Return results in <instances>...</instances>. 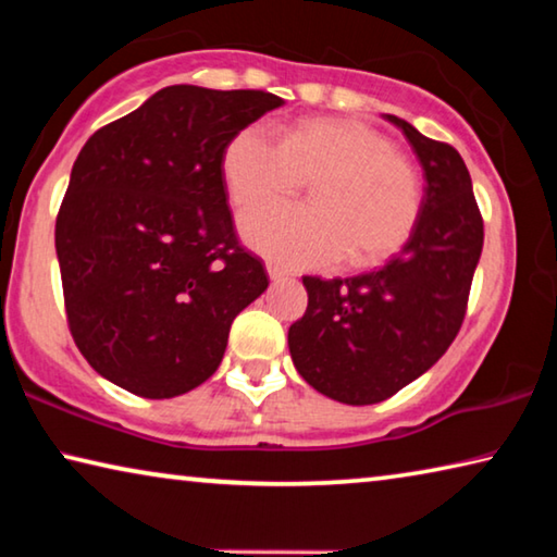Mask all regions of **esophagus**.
Returning a JSON list of instances; mask_svg holds the SVG:
<instances>
[{"label":"esophagus","mask_w":557,"mask_h":557,"mask_svg":"<svg viewBox=\"0 0 557 557\" xmlns=\"http://www.w3.org/2000/svg\"><path fill=\"white\" fill-rule=\"evenodd\" d=\"M268 275H270V280H285L287 270L275 265V262H268Z\"/></svg>","instance_id":"1"}]
</instances>
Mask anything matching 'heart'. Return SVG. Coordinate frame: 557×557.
I'll return each mask as SVG.
<instances>
[{"mask_svg": "<svg viewBox=\"0 0 557 557\" xmlns=\"http://www.w3.org/2000/svg\"><path fill=\"white\" fill-rule=\"evenodd\" d=\"M221 172L240 211L313 184L312 207L248 213L243 238L285 265L326 268L344 260L371 268L393 258L420 221V176L379 129L346 117H312L282 132L262 125L228 139Z\"/></svg>", "mask_w": 557, "mask_h": 557, "instance_id": "b5f03b06", "label": "heart"}]
</instances>
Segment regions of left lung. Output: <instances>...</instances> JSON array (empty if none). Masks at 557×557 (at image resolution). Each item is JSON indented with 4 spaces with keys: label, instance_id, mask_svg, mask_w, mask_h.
I'll list each match as a JSON object with an SVG mask.
<instances>
[{
    "label": "left lung",
    "instance_id": "1",
    "mask_svg": "<svg viewBox=\"0 0 557 557\" xmlns=\"http://www.w3.org/2000/svg\"><path fill=\"white\" fill-rule=\"evenodd\" d=\"M388 120L408 137L425 172L414 233L379 270L346 280L301 277L307 312L287 334L301 379L346 405L391 398L437 363L465 322L484 245L465 159L410 122Z\"/></svg>",
    "mask_w": 557,
    "mask_h": 557
}]
</instances>
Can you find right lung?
I'll list each match as a JSON object with an SVG mask.
<instances>
[{
	"instance_id": "add662e5",
	"label": "right lung",
	"mask_w": 557,
	"mask_h": 557,
	"mask_svg": "<svg viewBox=\"0 0 557 557\" xmlns=\"http://www.w3.org/2000/svg\"><path fill=\"white\" fill-rule=\"evenodd\" d=\"M282 102L169 86L83 145L55 256L73 342L120 388L162 400L209 381L233 319L268 289L235 233L221 157Z\"/></svg>"
}]
</instances>
